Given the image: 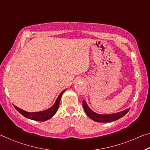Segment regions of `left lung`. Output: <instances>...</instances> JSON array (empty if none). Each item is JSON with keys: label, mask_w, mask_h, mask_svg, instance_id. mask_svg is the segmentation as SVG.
I'll return each mask as SVG.
<instances>
[{"label": "left lung", "mask_w": 150, "mask_h": 150, "mask_svg": "<svg viewBox=\"0 0 150 150\" xmlns=\"http://www.w3.org/2000/svg\"><path fill=\"white\" fill-rule=\"evenodd\" d=\"M83 107L87 115L95 122H101V123H106V122H111L113 121L117 120L121 117H122L129 111V109H126V110L121 111L117 113L109 114V115H100V114H97L95 113L92 110L90 109L89 107L87 106L86 102L83 101Z\"/></svg>", "instance_id": "1"}]
</instances>
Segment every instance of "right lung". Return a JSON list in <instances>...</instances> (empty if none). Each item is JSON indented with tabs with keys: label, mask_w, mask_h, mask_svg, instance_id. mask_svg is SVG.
<instances>
[{
	"label": "right lung",
	"mask_w": 150,
	"mask_h": 150,
	"mask_svg": "<svg viewBox=\"0 0 150 150\" xmlns=\"http://www.w3.org/2000/svg\"><path fill=\"white\" fill-rule=\"evenodd\" d=\"M65 91V90H64L62 92L59 94L57 99L54 103V105L51 107V108L45 110L43 111H41V112H34V113H29L27 112V111L23 110L20 108H17V107L14 106L15 108L17 110L18 112L21 114H22L23 116H25V117L30 119V120H35V121H39V122H45V121L49 120L50 118L53 117V116L55 114V113L57 111L59 106V103H60V100L62 96V94Z\"/></svg>",
	"instance_id": "obj_1"
}]
</instances>
